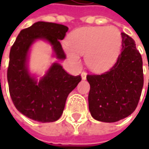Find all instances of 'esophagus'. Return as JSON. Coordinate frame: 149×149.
<instances>
[{"mask_svg": "<svg viewBox=\"0 0 149 149\" xmlns=\"http://www.w3.org/2000/svg\"><path fill=\"white\" fill-rule=\"evenodd\" d=\"M80 75H81V78H82V79H84H84H86V76H87V74H86L85 72H82Z\"/></svg>", "mask_w": 149, "mask_h": 149, "instance_id": "34e87169", "label": "esophagus"}]
</instances>
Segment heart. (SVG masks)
Instances as JSON below:
<instances>
[{"label": "heart", "mask_w": 149, "mask_h": 149, "mask_svg": "<svg viewBox=\"0 0 149 149\" xmlns=\"http://www.w3.org/2000/svg\"><path fill=\"white\" fill-rule=\"evenodd\" d=\"M65 52L79 62V55L92 71L101 73L114 65L121 48V35L114 26H91L76 29L68 36Z\"/></svg>", "instance_id": "heart-1"}]
</instances>
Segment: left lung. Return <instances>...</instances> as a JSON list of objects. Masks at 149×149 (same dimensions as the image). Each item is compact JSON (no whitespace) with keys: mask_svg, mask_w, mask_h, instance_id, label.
<instances>
[{"mask_svg":"<svg viewBox=\"0 0 149 149\" xmlns=\"http://www.w3.org/2000/svg\"><path fill=\"white\" fill-rule=\"evenodd\" d=\"M122 50L115 65L103 74L87 75L89 109L95 119L117 122L134 111L143 86V60L135 41L122 32Z\"/></svg>","mask_w":149,"mask_h":149,"instance_id":"left-lung-1","label":"left lung"}]
</instances>
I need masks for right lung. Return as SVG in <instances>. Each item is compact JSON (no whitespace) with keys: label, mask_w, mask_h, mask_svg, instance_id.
Wrapping results in <instances>:
<instances>
[{"label":"right lung","mask_w":149,"mask_h":149,"mask_svg":"<svg viewBox=\"0 0 149 149\" xmlns=\"http://www.w3.org/2000/svg\"><path fill=\"white\" fill-rule=\"evenodd\" d=\"M68 30L64 25L38 21L20 32L10 51L7 80L11 100L18 111L35 121L58 120L68 95L81 81L79 75L69 74L58 62L52 63L40 79L29 68L31 47L38 40L49 44L54 58L65 60L60 40Z\"/></svg>","instance_id":"right-lung-1"}]
</instances>
